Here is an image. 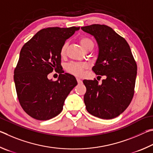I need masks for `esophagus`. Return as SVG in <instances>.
Here are the masks:
<instances>
[{
  "mask_svg": "<svg viewBox=\"0 0 153 153\" xmlns=\"http://www.w3.org/2000/svg\"><path fill=\"white\" fill-rule=\"evenodd\" d=\"M76 81H77V82H78V83H82V81L80 79H79V78H76Z\"/></svg>",
  "mask_w": 153,
  "mask_h": 153,
  "instance_id": "esophagus-1",
  "label": "esophagus"
}]
</instances>
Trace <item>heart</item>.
Here are the masks:
<instances>
[{
  "label": "heart",
  "mask_w": 153,
  "mask_h": 153,
  "mask_svg": "<svg viewBox=\"0 0 153 153\" xmlns=\"http://www.w3.org/2000/svg\"><path fill=\"white\" fill-rule=\"evenodd\" d=\"M79 44L81 45V48L84 50V51L90 49L91 50L94 47V43L93 40L87 37H81L79 39ZM67 48V44H64L62 45L60 49V56L62 57H64L66 55ZM87 68V65L83 63L79 62H71L66 65V69L69 73H71L75 76H81L83 74L84 70Z\"/></svg>",
  "instance_id": "heart-1"
}]
</instances>
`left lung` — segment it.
Instances as JSON below:
<instances>
[{"label": "left lung", "mask_w": 153, "mask_h": 153, "mask_svg": "<svg viewBox=\"0 0 153 153\" xmlns=\"http://www.w3.org/2000/svg\"><path fill=\"white\" fill-rule=\"evenodd\" d=\"M81 29L94 36L98 44V57L92 70L96 74L106 76L101 84L96 79L83 81L86 109L100 118H114L125 111L133 98L136 61L126 40L109 26L93 24Z\"/></svg>", "instance_id": "left-lung-1"}]
</instances>
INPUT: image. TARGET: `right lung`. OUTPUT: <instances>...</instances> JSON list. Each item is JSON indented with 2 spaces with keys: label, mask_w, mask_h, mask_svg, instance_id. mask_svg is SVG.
<instances>
[{
  "label": "right lung",
  "mask_w": 153,
  "mask_h": 153,
  "mask_svg": "<svg viewBox=\"0 0 153 153\" xmlns=\"http://www.w3.org/2000/svg\"><path fill=\"white\" fill-rule=\"evenodd\" d=\"M79 29H41L21 48L14 81L21 106L33 118L48 120L58 116L67 96L77 85L73 75L62 71L60 49ZM53 69L60 73L56 82L47 78Z\"/></svg>",
  "instance_id": "add662e5"
}]
</instances>
